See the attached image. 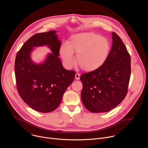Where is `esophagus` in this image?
Instances as JSON below:
<instances>
[{"label":"esophagus","mask_w":148,"mask_h":148,"mask_svg":"<svg viewBox=\"0 0 148 148\" xmlns=\"http://www.w3.org/2000/svg\"><path fill=\"white\" fill-rule=\"evenodd\" d=\"M79 77H80L79 74L76 73V74H75V78L76 79H79Z\"/></svg>","instance_id":"1"}]
</instances>
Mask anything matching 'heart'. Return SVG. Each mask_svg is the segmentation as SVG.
<instances>
[{"instance_id": "heart-1", "label": "heart", "mask_w": 148, "mask_h": 148, "mask_svg": "<svg viewBox=\"0 0 148 148\" xmlns=\"http://www.w3.org/2000/svg\"><path fill=\"white\" fill-rule=\"evenodd\" d=\"M62 45L60 56L65 65L71 67L76 62L85 71L98 70L106 62L110 51V43L107 39L93 32H82L71 36L69 43Z\"/></svg>"}]
</instances>
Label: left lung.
<instances>
[{"mask_svg":"<svg viewBox=\"0 0 148 148\" xmlns=\"http://www.w3.org/2000/svg\"><path fill=\"white\" fill-rule=\"evenodd\" d=\"M112 47L106 62L97 70L80 76L81 97L86 108L92 113L113 109L127 95L130 78V56L122 40L112 32Z\"/></svg>","mask_w":148,"mask_h":148,"instance_id":"obj_1","label":"left lung"}]
</instances>
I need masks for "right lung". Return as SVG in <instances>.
Segmentation results:
<instances>
[{
    "label": "right lung",
    "instance_id": "add662e5",
    "mask_svg": "<svg viewBox=\"0 0 148 148\" xmlns=\"http://www.w3.org/2000/svg\"><path fill=\"white\" fill-rule=\"evenodd\" d=\"M56 31L38 33L32 36L17 52L15 74L17 90L22 99L32 109L41 113L56 110L64 93L73 83L74 71L65 70L58 56L61 42ZM48 45L50 54L42 64L30 60L32 47Z\"/></svg>",
    "mask_w": 148,
    "mask_h": 148
}]
</instances>
